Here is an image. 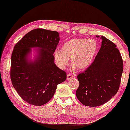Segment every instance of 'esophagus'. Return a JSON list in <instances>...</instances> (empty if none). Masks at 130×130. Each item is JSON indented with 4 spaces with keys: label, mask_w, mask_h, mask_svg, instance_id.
<instances>
[{
    "label": "esophagus",
    "mask_w": 130,
    "mask_h": 130,
    "mask_svg": "<svg viewBox=\"0 0 130 130\" xmlns=\"http://www.w3.org/2000/svg\"><path fill=\"white\" fill-rule=\"evenodd\" d=\"M73 78V75H71V74H68L67 75V80H69V79H71V78Z\"/></svg>",
    "instance_id": "1"
}]
</instances>
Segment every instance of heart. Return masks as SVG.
Returning <instances> with one entry per match:
<instances>
[{
  "label": "heart",
  "instance_id": "heart-1",
  "mask_svg": "<svg viewBox=\"0 0 130 130\" xmlns=\"http://www.w3.org/2000/svg\"><path fill=\"white\" fill-rule=\"evenodd\" d=\"M98 50L94 39H75L64 43L61 50L56 49L54 56L57 66L64 69L71 58V70H84L90 66Z\"/></svg>",
  "mask_w": 130,
  "mask_h": 130
}]
</instances>
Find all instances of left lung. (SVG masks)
Masks as SVG:
<instances>
[{
	"label": "left lung",
	"mask_w": 130,
	"mask_h": 130,
	"mask_svg": "<svg viewBox=\"0 0 130 130\" xmlns=\"http://www.w3.org/2000/svg\"><path fill=\"white\" fill-rule=\"evenodd\" d=\"M100 38L101 46L94 61L77 76L79 86L76 97L88 107L103 105L116 94L123 71L122 57L116 45L104 36Z\"/></svg>",
	"instance_id": "8db88e82"
}]
</instances>
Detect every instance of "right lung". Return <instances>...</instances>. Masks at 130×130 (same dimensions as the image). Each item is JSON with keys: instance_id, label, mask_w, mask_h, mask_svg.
I'll return each instance as SVG.
<instances>
[{"instance_id": "obj_1", "label": "right lung", "mask_w": 130, "mask_h": 130, "mask_svg": "<svg viewBox=\"0 0 130 130\" xmlns=\"http://www.w3.org/2000/svg\"><path fill=\"white\" fill-rule=\"evenodd\" d=\"M59 40L57 31L36 29L14 46L10 70L12 84L20 96L31 105L47 103L54 96L57 85L66 79V72L54 62L53 54ZM32 52L35 53L33 59Z\"/></svg>"}]
</instances>
